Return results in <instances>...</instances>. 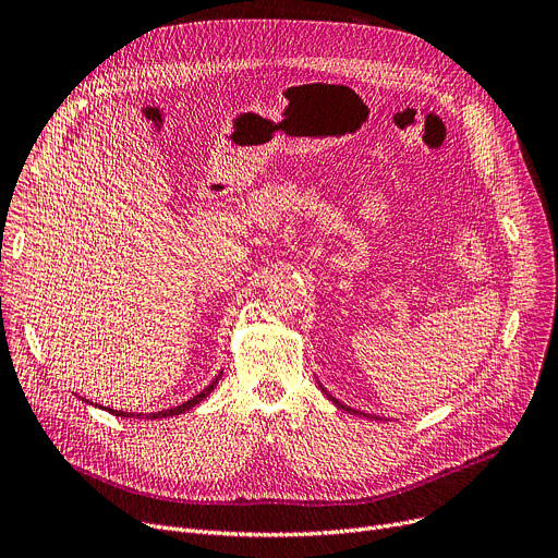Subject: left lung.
I'll return each instance as SVG.
<instances>
[{
    "instance_id": "1",
    "label": "left lung",
    "mask_w": 558,
    "mask_h": 558,
    "mask_svg": "<svg viewBox=\"0 0 558 558\" xmlns=\"http://www.w3.org/2000/svg\"><path fill=\"white\" fill-rule=\"evenodd\" d=\"M320 389H324V387H320ZM324 393H326V396H328V400H332V402H335V404H337V407H339V409H343V412H348V414H357V416H360V412H355V409H350V407H345V404H341V402H339V400H337V398H332V396H330V393H328V391H326V389H324Z\"/></svg>"
}]
</instances>
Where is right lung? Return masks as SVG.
<instances>
[{
	"instance_id": "obj_1",
	"label": "right lung",
	"mask_w": 558,
	"mask_h": 558,
	"mask_svg": "<svg viewBox=\"0 0 558 558\" xmlns=\"http://www.w3.org/2000/svg\"><path fill=\"white\" fill-rule=\"evenodd\" d=\"M219 377H221V373H219ZM219 377L217 379H213V383L205 387L201 393H196L194 398H190L187 402H183V404H179V407H173V409H165V412H156V414H129V412H117V409H108L110 414H114V416H122V418H167V416H179V414H183V412H190L192 407H196L203 398H208L213 391H215V387H217V383H219Z\"/></svg>"
}]
</instances>
